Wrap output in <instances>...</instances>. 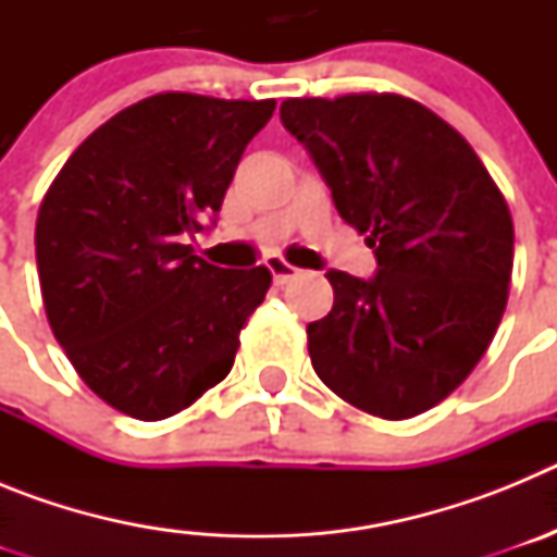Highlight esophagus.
Here are the masks:
<instances>
[{
	"mask_svg": "<svg viewBox=\"0 0 557 557\" xmlns=\"http://www.w3.org/2000/svg\"><path fill=\"white\" fill-rule=\"evenodd\" d=\"M268 270L273 273V282L278 284V287H284V284L289 282V278H295V275L301 273L298 268H293V264L287 262V259H282V256H270L268 259Z\"/></svg>",
	"mask_w": 557,
	"mask_h": 557,
	"instance_id": "34e87169",
	"label": "esophagus"
}]
</instances>
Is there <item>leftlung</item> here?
I'll list each match as a JSON object with an SVG mask.
<instances>
[{"instance_id":"obj_1","label":"left lung","mask_w":557,"mask_h":557,"mask_svg":"<svg viewBox=\"0 0 557 557\" xmlns=\"http://www.w3.org/2000/svg\"><path fill=\"white\" fill-rule=\"evenodd\" d=\"M339 218L379 270H329L334 307L307 326L314 373L362 412L405 421L466 382L508 307L513 218L474 147L401 95L289 97Z\"/></svg>"}]
</instances>
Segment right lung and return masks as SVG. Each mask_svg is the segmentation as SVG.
I'll return each instance as SVG.
<instances>
[{
  "instance_id": "right-lung-1",
  "label": "right lung",
  "mask_w": 557,
  "mask_h": 557,
  "mask_svg": "<svg viewBox=\"0 0 557 557\" xmlns=\"http://www.w3.org/2000/svg\"><path fill=\"white\" fill-rule=\"evenodd\" d=\"M275 100L164 91L97 127L36 220L44 312L91 393L139 421L186 410L234 366L273 275L214 268L186 236L223 206Z\"/></svg>"
}]
</instances>
